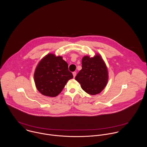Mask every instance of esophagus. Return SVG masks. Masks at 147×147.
<instances>
[{"label":"esophagus","instance_id":"esophagus-1","mask_svg":"<svg viewBox=\"0 0 147 147\" xmlns=\"http://www.w3.org/2000/svg\"><path fill=\"white\" fill-rule=\"evenodd\" d=\"M72 74H73L74 78H75V76H76V72H74L72 73Z\"/></svg>","mask_w":147,"mask_h":147}]
</instances>
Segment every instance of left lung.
I'll return each mask as SVG.
<instances>
[{
    "label": "left lung",
    "instance_id": "left-lung-1",
    "mask_svg": "<svg viewBox=\"0 0 147 147\" xmlns=\"http://www.w3.org/2000/svg\"><path fill=\"white\" fill-rule=\"evenodd\" d=\"M82 69L75 77L82 88L89 94L96 95L105 88L108 81V71L100 54L94 57L85 56L82 59Z\"/></svg>",
    "mask_w": 147,
    "mask_h": 147
}]
</instances>
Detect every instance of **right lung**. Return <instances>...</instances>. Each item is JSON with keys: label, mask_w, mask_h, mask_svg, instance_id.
I'll use <instances>...</instances> for the list:
<instances>
[{"label": "right lung", "mask_w": 147, "mask_h": 147, "mask_svg": "<svg viewBox=\"0 0 147 147\" xmlns=\"http://www.w3.org/2000/svg\"><path fill=\"white\" fill-rule=\"evenodd\" d=\"M73 78L68 64L61 56L49 54L38 63L34 74L37 90L44 96L56 97L63 90L67 82Z\"/></svg>", "instance_id": "1"}]
</instances>
